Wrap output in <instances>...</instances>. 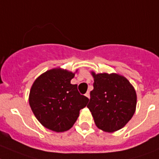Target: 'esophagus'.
<instances>
[{
  "label": "esophagus",
  "mask_w": 159,
  "mask_h": 159,
  "mask_svg": "<svg viewBox=\"0 0 159 159\" xmlns=\"http://www.w3.org/2000/svg\"><path fill=\"white\" fill-rule=\"evenodd\" d=\"M85 96H86V97H87L88 98H90V93H89V91H88L87 93H85Z\"/></svg>",
  "instance_id": "34e87169"
}]
</instances>
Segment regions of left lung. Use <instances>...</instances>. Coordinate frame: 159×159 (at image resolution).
Here are the masks:
<instances>
[{
    "mask_svg": "<svg viewBox=\"0 0 159 159\" xmlns=\"http://www.w3.org/2000/svg\"><path fill=\"white\" fill-rule=\"evenodd\" d=\"M93 90L87 106L96 125L106 132L121 129L134 115L136 94L124 76L117 74L92 73Z\"/></svg>",
    "mask_w": 159,
    "mask_h": 159,
    "instance_id": "left-lung-1",
    "label": "left lung"
}]
</instances>
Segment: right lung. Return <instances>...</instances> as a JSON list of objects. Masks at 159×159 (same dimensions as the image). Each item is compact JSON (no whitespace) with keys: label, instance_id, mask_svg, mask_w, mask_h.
Listing matches in <instances>:
<instances>
[{"label":"right lung","instance_id":"obj_1","mask_svg":"<svg viewBox=\"0 0 159 159\" xmlns=\"http://www.w3.org/2000/svg\"><path fill=\"white\" fill-rule=\"evenodd\" d=\"M75 74L66 70H48L34 82L29 96L31 111L40 124L57 132L74 125L81 109L89 99L81 95L77 84H71Z\"/></svg>","mask_w":159,"mask_h":159}]
</instances>
